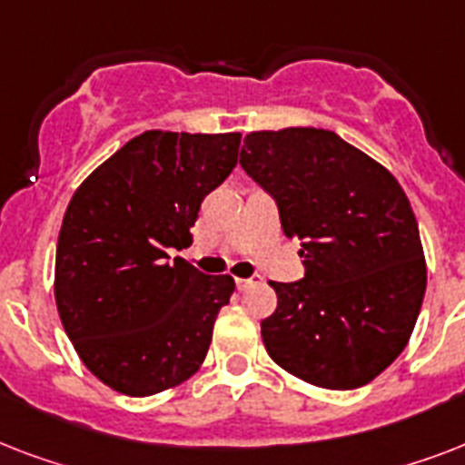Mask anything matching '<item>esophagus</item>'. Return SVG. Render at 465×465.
Returning <instances> with one entry per match:
<instances>
[{
    "mask_svg": "<svg viewBox=\"0 0 465 465\" xmlns=\"http://www.w3.org/2000/svg\"><path fill=\"white\" fill-rule=\"evenodd\" d=\"M261 282V275H251V277H236V287L239 290H246L251 284H258Z\"/></svg>",
    "mask_w": 465,
    "mask_h": 465,
    "instance_id": "obj_1",
    "label": "esophagus"
}]
</instances>
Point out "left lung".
Returning <instances> with one entry per match:
<instances>
[{
	"mask_svg": "<svg viewBox=\"0 0 465 465\" xmlns=\"http://www.w3.org/2000/svg\"><path fill=\"white\" fill-rule=\"evenodd\" d=\"M241 166L302 241L304 277L270 282L261 323L272 360L321 389H360L411 340L427 287L420 229L393 175L316 127L251 133Z\"/></svg>",
	"mask_w": 465,
	"mask_h": 465,
	"instance_id": "1",
	"label": "left lung"
}]
</instances>
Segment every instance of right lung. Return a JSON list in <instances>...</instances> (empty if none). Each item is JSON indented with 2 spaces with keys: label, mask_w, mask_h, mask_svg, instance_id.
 <instances>
[{
  "label": "right lung",
  "mask_w": 465,
  "mask_h": 465,
  "mask_svg": "<svg viewBox=\"0 0 465 465\" xmlns=\"http://www.w3.org/2000/svg\"><path fill=\"white\" fill-rule=\"evenodd\" d=\"M239 133L149 130L72 197L54 261V302L76 354L105 386L144 398L193 376L233 277L168 251L193 243L204 195L239 161Z\"/></svg>",
  "instance_id": "right-lung-1"
}]
</instances>
